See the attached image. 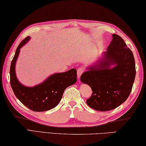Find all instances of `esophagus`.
Listing matches in <instances>:
<instances>
[{"label":"esophagus","instance_id":"34e87169","mask_svg":"<svg viewBox=\"0 0 146 146\" xmlns=\"http://www.w3.org/2000/svg\"><path fill=\"white\" fill-rule=\"evenodd\" d=\"M84 71V70L82 68H79L78 70H77V76L78 79L80 78V76L82 73H83V72Z\"/></svg>","mask_w":146,"mask_h":146}]
</instances>
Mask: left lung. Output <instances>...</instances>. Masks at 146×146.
<instances>
[{"mask_svg":"<svg viewBox=\"0 0 146 146\" xmlns=\"http://www.w3.org/2000/svg\"><path fill=\"white\" fill-rule=\"evenodd\" d=\"M135 75L133 53L121 37L113 34L107 51L81 75V82L93 92L87 104L98 111L118 107L130 94Z\"/></svg>","mask_w":146,"mask_h":146,"instance_id":"8db88e82","label":"left lung"}]
</instances>
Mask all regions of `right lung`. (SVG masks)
<instances>
[{"mask_svg": "<svg viewBox=\"0 0 146 146\" xmlns=\"http://www.w3.org/2000/svg\"><path fill=\"white\" fill-rule=\"evenodd\" d=\"M30 39V36H28L23 39L16 50L10 68L11 86L16 97L25 107L34 112H44L59 104L65 89L76 82L77 74L76 69H71L66 72L52 74L43 82L33 87L21 84L16 75V62L20 48Z\"/></svg>", "mask_w": 146, "mask_h": 146, "instance_id": "obj_1", "label": "right lung"}]
</instances>
